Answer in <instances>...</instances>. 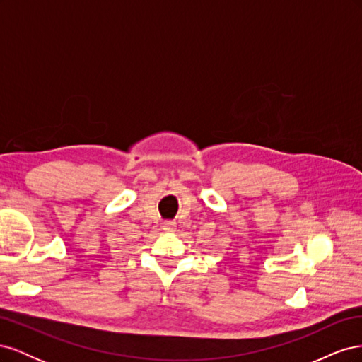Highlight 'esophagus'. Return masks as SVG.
Masks as SVG:
<instances>
[{"label": "esophagus", "instance_id": "obj_1", "mask_svg": "<svg viewBox=\"0 0 362 362\" xmlns=\"http://www.w3.org/2000/svg\"><path fill=\"white\" fill-rule=\"evenodd\" d=\"M175 226H177V223L172 222V221L164 222V229H166V231H175Z\"/></svg>", "mask_w": 362, "mask_h": 362}]
</instances>
